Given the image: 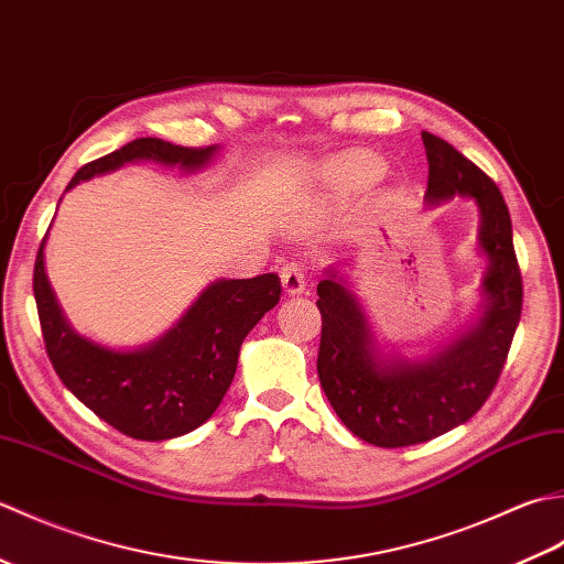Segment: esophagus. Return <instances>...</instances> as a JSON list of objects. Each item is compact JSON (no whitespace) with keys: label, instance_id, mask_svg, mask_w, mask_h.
Listing matches in <instances>:
<instances>
[{"label":"esophagus","instance_id":"obj_1","mask_svg":"<svg viewBox=\"0 0 564 564\" xmlns=\"http://www.w3.org/2000/svg\"><path fill=\"white\" fill-rule=\"evenodd\" d=\"M281 283H283V291L289 295H297L305 291V269L301 263H285L281 269Z\"/></svg>","mask_w":564,"mask_h":564}]
</instances>
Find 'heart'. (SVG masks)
Here are the masks:
<instances>
[{
  "label": "heart",
  "instance_id": "1",
  "mask_svg": "<svg viewBox=\"0 0 564 564\" xmlns=\"http://www.w3.org/2000/svg\"><path fill=\"white\" fill-rule=\"evenodd\" d=\"M380 158L364 150L339 154L325 164L322 170V178H325L327 188H332L337 196H356L361 191L373 186L382 176Z\"/></svg>",
  "mask_w": 564,
  "mask_h": 564
}]
</instances>
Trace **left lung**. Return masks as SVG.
I'll return each instance as SVG.
<instances>
[{
	"label": "left lung",
	"instance_id": "8db88e82",
	"mask_svg": "<svg viewBox=\"0 0 564 564\" xmlns=\"http://www.w3.org/2000/svg\"><path fill=\"white\" fill-rule=\"evenodd\" d=\"M422 140L429 208L463 196L480 213L477 247L487 257L480 315L434 354L406 358L378 344L341 271L329 267L317 283L322 390L344 426L380 448L414 446L465 424L492 394L521 319L523 283L509 208L497 184L446 140L426 130Z\"/></svg>",
	"mask_w": 564,
	"mask_h": 564
}]
</instances>
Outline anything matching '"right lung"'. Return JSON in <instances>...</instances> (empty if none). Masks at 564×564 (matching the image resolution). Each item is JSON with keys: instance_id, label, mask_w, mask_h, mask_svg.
Returning <instances> with one entry per match:
<instances>
[{"instance_id": "1", "label": "right lung", "mask_w": 564, "mask_h": 564, "mask_svg": "<svg viewBox=\"0 0 564 564\" xmlns=\"http://www.w3.org/2000/svg\"><path fill=\"white\" fill-rule=\"evenodd\" d=\"M218 150V145L178 148L160 138H138L84 164L67 191L128 162H158L191 174L208 166ZM45 239L47 235L35 257L33 295L47 358L65 388L130 438L166 441L208 422L235 378L239 346L281 301L279 275L215 281L160 339L123 351L72 329L47 281Z\"/></svg>"}]
</instances>
